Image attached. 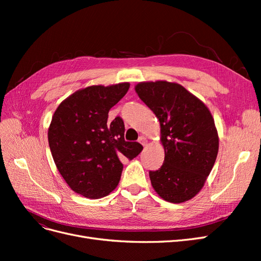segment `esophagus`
<instances>
[{"label":"esophagus","mask_w":261,"mask_h":261,"mask_svg":"<svg viewBox=\"0 0 261 261\" xmlns=\"http://www.w3.org/2000/svg\"><path fill=\"white\" fill-rule=\"evenodd\" d=\"M138 141H139V143H140L141 145H143L144 147H145V146H147V144H148V141H147V139H146V138H145L144 136H141V137H139Z\"/></svg>","instance_id":"1"}]
</instances>
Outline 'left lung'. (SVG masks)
I'll list each match as a JSON object with an SVG mask.
<instances>
[{"label": "left lung", "instance_id": "left-lung-1", "mask_svg": "<svg viewBox=\"0 0 261 261\" xmlns=\"http://www.w3.org/2000/svg\"><path fill=\"white\" fill-rule=\"evenodd\" d=\"M135 91L160 122L164 161L159 170L149 172L153 189L169 202L192 199L203 187L219 151L209 109L176 83L143 82Z\"/></svg>", "mask_w": 261, "mask_h": 261}]
</instances>
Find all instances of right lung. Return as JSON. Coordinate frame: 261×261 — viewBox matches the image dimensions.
Returning <instances> with one entry per match:
<instances>
[{
    "instance_id": "obj_1",
    "label": "right lung",
    "mask_w": 261,
    "mask_h": 261,
    "mask_svg": "<svg viewBox=\"0 0 261 261\" xmlns=\"http://www.w3.org/2000/svg\"><path fill=\"white\" fill-rule=\"evenodd\" d=\"M128 88V83H121L80 89L52 116L48 139L54 163L72 191L86 198H102L114 191L123 171L121 160H133L143 150L136 141H125L121 117L108 123L110 109Z\"/></svg>"
}]
</instances>
